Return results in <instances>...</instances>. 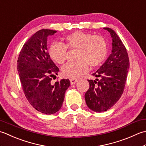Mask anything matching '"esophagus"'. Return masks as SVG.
<instances>
[{"instance_id": "obj_1", "label": "esophagus", "mask_w": 146, "mask_h": 146, "mask_svg": "<svg viewBox=\"0 0 146 146\" xmlns=\"http://www.w3.org/2000/svg\"><path fill=\"white\" fill-rule=\"evenodd\" d=\"M78 80L76 79H70V84H75L77 82Z\"/></svg>"}]
</instances>
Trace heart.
<instances>
[{"instance_id":"b5f03b06","label":"heart","mask_w":146,"mask_h":146,"mask_svg":"<svg viewBox=\"0 0 146 146\" xmlns=\"http://www.w3.org/2000/svg\"><path fill=\"white\" fill-rule=\"evenodd\" d=\"M66 44L55 42L51 44L49 54L56 63L62 64L67 58V48L77 49L76 60L69 62L62 68L65 77L74 79L86 73L89 65L94 68L105 60L107 54V43L101 36H94L81 31L74 32L65 38Z\"/></svg>"}]
</instances>
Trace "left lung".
<instances>
[{
	"instance_id": "1",
	"label": "left lung",
	"mask_w": 146,
	"mask_h": 146,
	"mask_svg": "<svg viewBox=\"0 0 146 146\" xmlns=\"http://www.w3.org/2000/svg\"><path fill=\"white\" fill-rule=\"evenodd\" d=\"M111 35V52L93 75L94 80H88L90 88L85 94L88 108L95 112L106 111L111 108L123 94L129 59L127 50L117 33L109 28H104Z\"/></svg>"
}]
</instances>
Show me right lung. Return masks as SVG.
Returning <instances> with one entry per match:
<instances>
[{"mask_svg":"<svg viewBox=\"0 0 146 146\" xmlns=\"http://www.w3.org/2000/svg\"><path fill=\"white\" fill-rule=\"evenodd\" d=\"M56 32L48 29L37 31L24 44L17 60L26 98L37 111L46 115L55 113L61 108L65 91L70 85L69 79H62L54 84L51 82L59 69L47 51V39Z\"/></svg>","mask_w":146,"mask_h":146,"instance_id":"1","label":"right lung"}]
</instances>
